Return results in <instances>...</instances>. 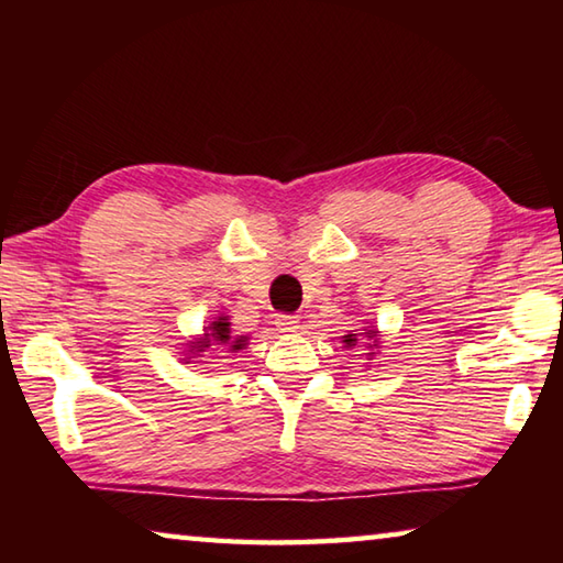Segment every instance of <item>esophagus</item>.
<instances>
[{"label":"esophagus","instance_id":"obj_1","mask_svg":"<svg viewBox=\"0 0 563 563\" xmlns=\"http://www.w3.org/2000/svg\"><path fill=\"white\" fill-rule=\"evenodd\" d=\"M275 328H278L280 332H288V335H292V332H298L300 322L295 316H278V318H275Z\"/></svg>","mask_w":563,"mask_h":563}]
</instances>
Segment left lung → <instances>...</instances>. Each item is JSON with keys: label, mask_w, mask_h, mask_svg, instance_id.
<instances>
[{"label": "left lung", "mask_w": 563, "mask_h": 563, "mask_svg": "<svg viewBox=\"0 0 563 563\" xmlns=\"http://www.w3.org/2000/svg\"><path fill=\"white\" fill-rule=\"evenodd\" d=\"M342 342H345V347H362L367 350L365 357L373 360L377 355V347L379 342H383V335H379V330L373 325V322H367V325H362L360 330H347V335H342Z\"/></svg>", "instance_id": "8db88e82"}]
</instances>
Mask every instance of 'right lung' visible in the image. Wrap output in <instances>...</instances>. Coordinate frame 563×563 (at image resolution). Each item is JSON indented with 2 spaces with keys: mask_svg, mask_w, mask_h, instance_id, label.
Segmentation results:
<instances>
[{
  "mask_svg": "<svg viewBox=\"0 0 563 563\" xmlns=\"http://www.w3.org/2000/svg\"><path fill=\"white\" fill-rule=\"evenodd\" d=\"M247 340H251L247 335H233L231 320H228V316H218L208 322L201 335L186 340V345H184L186 350H184V355H180V360L188 365V362H196L198 357H203V352L211 347H221L225 352H241V350H245Z\"/></svg>",
  "mask_w": 563,
  "mask_h": 563,
  "instance_id": "add662e5",
  "label": "right lung"
}]
</instances>
